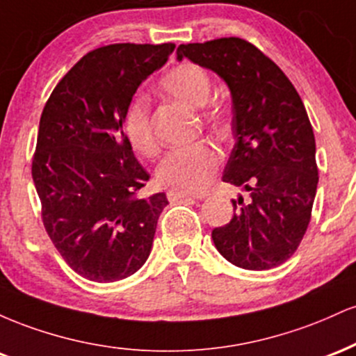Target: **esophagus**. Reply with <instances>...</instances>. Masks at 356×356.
I'll return each mask as SVG.
<instances>
[{"instance_id":"esophagus-1","label":"esophagus","mask_w":356,"mask_h":356,"mask_svg":"<svg viewBox=\"0 0 356 356\" xmlns=\"http://www.w3.org/2000/svg\"><path fill=\"white\" fill-rule=\"evenodd\" d=\"M167 199H169L170 202H174V201H192V199H195V197H192V195L186 194V192L169 191V192H167Z\"/></svg>"}]
</instances>
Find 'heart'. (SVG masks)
<instances>
[{"label":"heart","instance_id":"b5f03b06","mask_svg":"<svg viewBox=\"0 0 356 356\" xmlns=\"http://www.w3.org/2000/svg\"><path fill=\"white\" fill-rule=\"evenodd\" d=\"M162 92L170 99L182 102L191 107H202L209 102L212 80L201 65H175L161 81ZM204 120L214 127H222L229 120V112L224 105L212 104L202 113ZM124 130L130 145L144 155H155L159 150V138L150 118V105L145 97H136L129 102L124 113ZM220 165V154L211 144L177 147L165 155L157 167V182L162 187L186 194H199L211 186Z\"/></svg>","mask_w":356,"mask_h":356}]
</instances>
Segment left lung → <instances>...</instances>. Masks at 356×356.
Wrapping results in <instances>:
<instances>
[{
  "label": "left lung",
  "instance_id": "8db88e82",
  "mask_svg": "<svg viewBox=\"0 0 356 356\" xmlns=\"http://www.w3.org/2000/svg\"><path fill=\"white\" fill-rule=\"evenodd\" d=\"M184 56L231 90L236 144L222 181L251 194L249 202L232 201L234 216L212 231V241L238 268L280 266L308 229L318 186L316 144L301 97L275 61L243 38L181 44L177 58Z\"/></svg>",
  "mask_w": 356,
  "mask_h": 356
}]
</instances>
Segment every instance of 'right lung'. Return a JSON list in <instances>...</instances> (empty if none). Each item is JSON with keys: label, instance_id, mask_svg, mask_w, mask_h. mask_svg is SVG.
<instances>
[{"label": "right lung", "instance_id": "obj_1", "mask_svg": "<svg viewBox=\"0 0 356 356\" xmlns=\"http://www.w3.org/2000/svg\"><path fill=\"white\" fill-rule=\"evenodd\" d=\"M174 48L115 43L88 51L44 104L31 162L43 226L65 263L95 283L144 266L169 204L164 192L140 195L150 175L122 124L138 85Z\"/></svg>", "mask_w": 356, "mask_h": 356}]
</instances>
